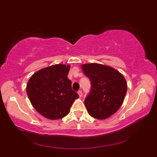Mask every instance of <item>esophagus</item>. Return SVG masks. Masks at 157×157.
<instances>
[{"mask_svg":"<svg viewBox=\"0 0 157 157\" xmlns=\"http://www.w3.org/2000/svg\"><path fill=\"white\" fill-rule=\"evenodd\" d=\"M78 94L79 97H81V96H82V91H78Z\"/></svg>","mask_w":157,"mask_h":157,"instance_id":"1","label":"esophagus"}]
</instances>
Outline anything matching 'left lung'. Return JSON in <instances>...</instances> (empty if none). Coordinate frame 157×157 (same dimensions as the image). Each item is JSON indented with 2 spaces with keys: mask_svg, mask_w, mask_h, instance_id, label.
I'll use <instances>...</instances> for the list:
<instances>
[{
  "mask_svg": "<svg viewBox=\"0 0 157 157\" xmlns=\"http://www.w3.org/2000/svg\"><path fill=\"white\" fill-rule=\"evenodd\" d=\"M81 68L91 85L84 101L88 112L96 119H107L123 104L127 91L125 78L114 68L102 64H83Z\"/></svg>",
  "mask_w": 157,
  "mask_h": 157,
  "instance_id": "left-lung-1",
  "label": "left lung"
}]
</instances>
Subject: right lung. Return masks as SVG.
Returning a JSON list of instances; mask_svg holds the SVG:
<instances>
[{"instance_id": "right-lung-1", "label": "right lung", "mask_w": 157, "mask_h": 157, "mask_svg": "<svg viewBox=\"0 0 157 157\" xmlns=\"http://www.w3.org/2000/svg\"><path fill=\"white\" fill-rule=\"evenodd\" d=\"M70 66L56 64L43 68L29 79L27 95L32 106L43 117L59 119L68 114L78 94L68 78Z\"/></svg>"}]
</instances>
